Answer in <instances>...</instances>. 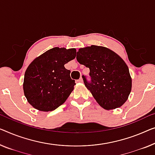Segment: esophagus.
<instances>
[{
    "instance_id": "1",
    "label": "esophagus",
    "mask_w": 155,
    "mask_h": 155,
    "mask_svg": "<svg viewBox=\"0 0 155 155\" xmlns=\"http://www.w3.org/2000/svg\"><path fill=\"white\" fill-rule=\"evenodd\" d=\"M78 81L80 82V83H82V82H83V78H82V77H81V78H79V79L78 80Z\"/></svg>"
}]
</instances>
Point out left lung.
I'll return each instance as SVG.
<instances>
[{
	"mask_svg": "<svg viewBox=\"0 0 155 155\" xmlns=\"http://www.w3.org/2000/svg\"><path fill=\"white\" fill-rule=\"evenodd\" d=\"M77 60L90 69L87 80L83 75L85 87L101 107L107 110L120 107L128 99L131 78L124 61L114 51L99 46L78 49Z\"/></svg>",
	"mask_w": 155,
	"mask_h": 155,
	"instance_id": "1",
	"label": "left lung"
}]
</instances>
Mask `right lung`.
<instances>
[{
    "instance_id": "obj_1",
    "label": "right lung",
    "mask_w": 155,
    "mask_h": 155,
    "mask_svg": "<svg viewBox=\"0 0 155 155\" xmlns=\"http://www.w3.org/2000/svg\"><path fill=\"white\" fill-rule=\"evenodd\" d=\"M75 48L54 47L37 58L25 72L24 91L36 109L51 111L63 104L74 90L75 81L64 64L74 59Z\"/></svg>"
}]
</instances>
